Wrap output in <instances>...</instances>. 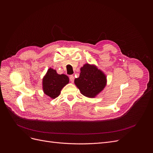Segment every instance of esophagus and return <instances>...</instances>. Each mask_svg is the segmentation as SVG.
Returning <instances> with one entry per match:
<instances>
[{"label":"esophagus","mask_w":153,"mask_h":153,"mask_svg":"<svg viewBox=\"0 0 153 153\" xmlns=\"http://www.w3.org/2000/svg\"><path fill=\"white\" fill-rule=\"evenodd\" d=\"M69 80H70V81L71 82H73L74 81V76H72V75L70 76H69Z\"/></svg>","instance_id":"obj_1"}]
</instances>
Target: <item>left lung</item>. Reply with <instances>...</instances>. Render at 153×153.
Segmentation results:
<instances>
[{"label":"left lung","instance_id":"left-lung-1","mask_svg":"<svg viewBox=\"0 0 153 153\" xmlns=\"http://www.w3.org/2000/svg\"><path fill=\"white\" fill-rule=\"evenodd\" d=\"M74 82L81 94L85 97L93 98L100 93L106 85V76L95 66L86 64L81 68L79 77Z\"/></svg>","mask_w":153,"mask_h":153}]
</instances>
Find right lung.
<instances>
[{
    "mask_svg": "<svg viewBox=\"0 0 153 153\" xmlns=\"http://www.w3.org/2000/svg\"><path fill=\"white\" fill-rule=\"evenodd\" d=\"M69 83L65 74H58L56 70L50 68L43 79V89L45 94L52 99L58 97L62 88Z\"/></svg>",
    "mask_w": 153,
    "mask_h": 153,
    "instance_id": "right-lung-1",
    "label": "right lung"
}]
</instances>
